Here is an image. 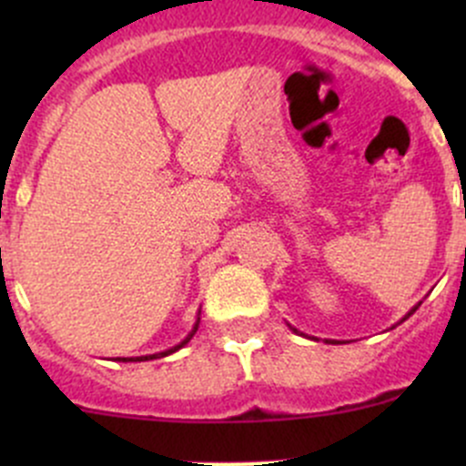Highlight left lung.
Masks as SVG:
<instances>
[{"instance_id": "left-lung-1", "label": "left lung", "mask_w": 466, "mask_h": 466, "mask_svg": "<svg viewBox=\"0 0 466 466\" xmlns=\"http://www.w3.org/2000/svg\"><path fill=\"white\" fill-rule=\"evenodd\" d=\"M420 304H421V302H420ZM420 304H415V307H412V309H410V311H408V313H406V316H403V318H401V320H399L397 324H401L403 320H408V318H410V316H412V313H415V311H417V309H420ZM397 324H394V327H397ZM289 327H290V324H289ZM290 331H295V333H299V336H304V333H302V331H298V329H295V327H290ZM307 338H311V336H307ZM327 342H333V340H327Z\"/></svg>"}]
</instances>
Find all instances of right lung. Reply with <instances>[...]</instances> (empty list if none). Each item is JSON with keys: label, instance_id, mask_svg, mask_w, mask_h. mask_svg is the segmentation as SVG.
Wrapping results in <instances>:
<instances>
[{"label": "right lung", "instance_id": "obj_1", "mask_svg": "<svg viewBox=\"0 0 466 466\" xmlns=\"http://www.w3.org/2000/svg\"><path fill=\"white\" fill-rule=\"evenodd\" d=\"M200 316V313H198ZM198 324H200V318H196V324H194V329H191L189 333H187V338L182 342H177L176 347H171V350H164V351H157V354H148V356H135V359H116V360H121V363H137V360H153V359H164V356H168V354H176L177 350H182V347L187 345V342L191 340V338H194V333L198 331Z\"/></svg>", "mask_w": 466, "mask_h": 466}]
</instances>
